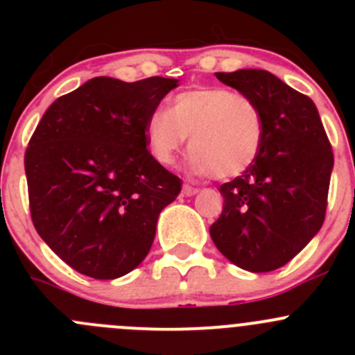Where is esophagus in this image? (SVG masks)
I'll return each mask as SVG.
<instances>
[{
  "label": "esophagus",
  "mask_w": 355,
  "mask_h": 355,
  "mask_svg": "<svg viewBox=\"0 0 355 355\" xmlns=\"http://www.w3.org/2000/svg\"><path fill=\"white\" fill-rule=\"evenodd\" d=\"M198 192L199 189L191 187V185H184V187H182V196H185V198H192V196H196Z\"/></svg>",
  "instance_id": "obj_1"
}]
</instances>
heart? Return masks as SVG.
<instances>
[{"label":"heart","mask_w":355,"mask_h":355,"mask_svg":"<svg viewBox=\"0 0 355 355\" xmlns=\"http://www.w3.org/2000/svg\"><path fill=\"white\" fill-rule=\"evenodd\" d=\"M144 134L157 163L173 164L191 137L196 173L234 178L259 156L264 118L250 96L227 87H198L173 96L170 111H151Z\"/></svg>","instance_id":"b5f03b06"}]
</instances>
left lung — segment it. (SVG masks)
I'll return each mask as SVG.
<instances>
[{
	"label": "left lung",
	"mask_w": 355,
	"mask_h": 355,
	"mask_svg": "<svg viewBox=\"0 0 355 355\" xmlns=\"http://www.w3.org/2000/svg\"><path fill=\"white\" fill-rule=\"evenodd\" d=\"M250 96L264 118L259 156L220 187L214 245L235 266L266 273L287 264L320 232L327 211L333 153L313 99L256 68L216 73Z\"/></svg>",
	"instance_id": "obj_1"
}]
</instances>
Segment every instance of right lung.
<instances>
[{"instance_id":"right-lung-1","label":"right lung","mask_w":355,"mask_h":355,"mask_svg":"<svg viewBox=\"0 0 355 355\" xmlns=\"http://www.w3.org/2000/svg\"><path fill=\"white\" fill-rule=\"evenodd\" d=\"M177 85L94 77L42 114L25 151L32 221L78 273L113 280L148 256L182 180L148 151L144 125Z\"/></svg>"}]
</instances>
